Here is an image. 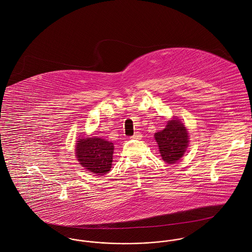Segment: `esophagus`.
<instances>
[{
	"instance_id": "34e87169",
	"label": "esophagus",
	"mask_w": 252,
	"mask_h": 252,
	"mask_svg": "<svg viewBox=\"0 0 252 252\" xmlns=\"http://www.w3.org/2000/svg\"><path fill=\"white\" fill-rule=\"evenodd\" d=\"M142 134L140 133V132H136L132 137H131V139H133V140H141L142 139Z\"/></svg>"
}]
</instances>
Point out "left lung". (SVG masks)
I'll return each mask as SVG.
<instances>
[{"instance_id": "1", "label": "left lung", "mask_w": 252, "mask_h": 252, "mask_svg": "<svg viewBox=\"0 0 252 252\" xmlns=\"http://www.w3.org/2000/svg\"><path fill=\"white\" fill-rule=\"evenodd\" d=\"M154 138L159 146L162 159L168 164L179 161L185 153L189 143L186 127L176 117L169 120L164 130L155 133Z\"/></svg>"}]
</instances>
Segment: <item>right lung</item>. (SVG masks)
I'll return each mask as SVG.
<instances>
[{"instance_id":"right-lung-1","label":"right lung","mask_w":252,"mask_h":252,"mask_svg":"<svg viewBox=\"0 0 252 252\" xmlns=\"http://www.w3.org/2000/svg\"><path fill=\"white\" fill-rule=\"evenodd\" d=\"M113 149V144L104 139L82 138L75 144V157L87 171L102 177L110 171Z\"/></svg>"}]
</instances>
